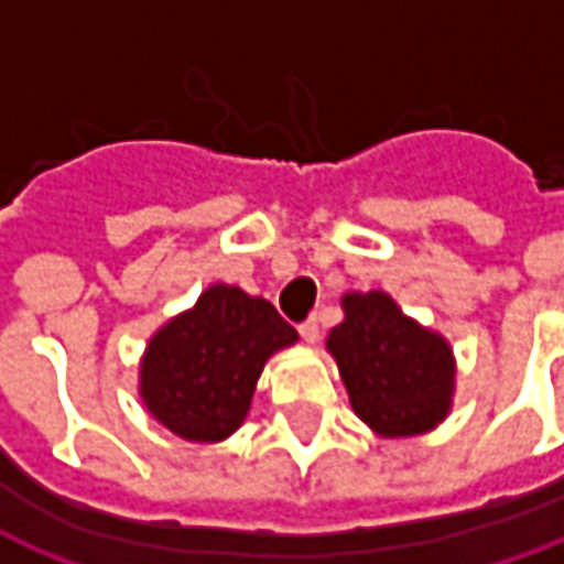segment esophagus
<instances>
[{"instance_id": "34e87169", "label": "esophagus", "mask_w": 564, "mask_h": 564, "mask_svg": "<svg viewBox=\"0 0 564 564\" xmlns=\"http://www.w3.org/2000/svg\"><path fill=\"white\" fill-rule=\"evenodd\" d=\"M299 330H301V337H304V343H319V319H316V316H311V319L307 322H301L299 325Z\"/></svg>"}]
</instances>
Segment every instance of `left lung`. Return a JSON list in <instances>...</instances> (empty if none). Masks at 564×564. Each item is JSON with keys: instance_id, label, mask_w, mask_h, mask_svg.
<instances>
[{"instance_id": "left-lung-1", "label": "left lung", "mask_w": 564, "mask_h": 564, "mask_svg": "<svg viewBox=\"0 0 564 564\" xmlns=\"http://www.w3.org/2000/svg\"><path fill=\"white\" fill-rule=\"evenodd\" d=\"M328 334L355 414L381 437L435 429L453 405L455 358L441 334L399 311L387 292H346Z\"/></svg>"}]
</instances>
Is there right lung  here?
<instances>
[{"instance_id": "obj_1", "label": "right lung", "mask_w": 564, "mask_h": 564, "mask_svg": "<svg viewBox=\"0 0 564 564\" xmlns=\"http://www.w3.org/2000/svg\"><path fill=\"white\" fill-rule=\"evenodd\" d=\"M295 339L269 301L213 283L150 337L139 369L144 408L174 435L218 444L248 416L265 360Z\"/></svg>"}]
</instances>
